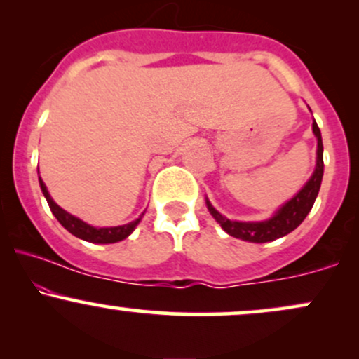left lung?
<instances>
[{
  "label": "left lung",
  "mask_w": 359,
  "mask_h": 359,
  "mask_svg": "<svg viewBox=\"0 0 359 359\" xmlns=\"http://www.w3.org/2000/svg\"><path fill=\"white\" fill-rule=\"evenodd\" d=\"M312 131L317 137V165L314 174H312L309 182L300 189V192L294 199H290L285 205L278 209V212L269 221L262 222H240L231 221L228 217L221 216L216 209L212 208L209 201L208 209L212 214V217L221 224L229 236L238 238V240H245L251 243H266L278 240V238L285 236L290 231L306 219V216L311 212L312 205L316 203V197L319 194L320 182H323L324 175V158H323V138H320V130L317 123H312Z\"/></svg>",
  "instance_id": "left-lung-1"
}]
</instances>
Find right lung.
<instances>
[{
	"instance_id": "obj_1",
	"label": "right lung",
	"mask_w": 359,
	"mask_h": 359,
	"mask_svg": "<svg viewBox=\"0 0 359 359\" xmlns=\"http://www.w3.org/2000/svg\"><path fill=\"white\" fill-rule=\"evenodd\" d=\"M40 187H42V192H43L45 199H47L48 208H50L53 216L57 217V221H59L60 224L64 226V228L67 229L69 233H72L74 236L81 238V240H84V241L101 243V245H108V243L121 241V240H125L126 236H130L131 233H133V229L137 228L140 219H142V217H138L137 221L128 222V224H123V226H114V228H94V226L86 224L84 221L74 217L72 214L65 212L64 209L59 208V205L53 203V199L50 197V194H48L47 187H45L42 179H40Z\"/></svg>"
}]
</instances>
